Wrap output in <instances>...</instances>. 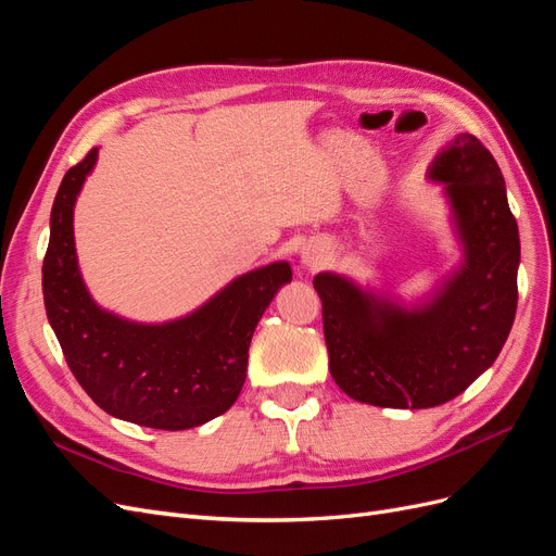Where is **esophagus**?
I'll use <instances>...</instances> for the list:
<instances>
[{
	"instance_id": "esophagus-1",
	"label": "esophagus",
	"mask_w": 556,
	"mask_h": 556,
	"mask_svg": "<svg viewBox=\"0 0 556 556\" xmlns=\"http://www.w3.org/2000/svg\"><path fill=\"white\" fill-rule=\"evenodd\" d=\"M325 260H327L325 248H306L304 252H301V262H304L306 266H317V264H323Z\"/></svg>"
}]
</instances>
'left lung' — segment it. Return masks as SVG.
<instances>
[{
    "mask_svg": "<svg viewBox=\"0 0 556 556\" xmlns=\"http://www.w3.org/2000/svg\"><path fill=\"white\" fill-rule=\"evenodd\" d=\"M429 178L445 185L464 262L425 306L408 311L336 274L313 280L331 378L380 408L459 396L494 364L515 323L519 231L496 160L473 134H457Z\"/></svg>",
    "mask_w": 556,
    "mask_h": 556,
    "instance_id": "obj_1",
    "label": "left lung"
}]
</instances>
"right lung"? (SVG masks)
<instances>
[{"instance_id":"1","label":"right lung","mask_w":556,"mask_h":556,"mask_svg":"<svg viewBox=\"0 0 556 556\" xmlns=\"http://www.w3.org/2000/svg\"><path fill=\"white\" fill-rule=\"evenodd\" d=\"M94 162L97 148L64 174L50 211L48 323L74 378L109 415L164 431L204 425L239 399L252 331L292 280V268L274 262L248 271L194 313L162 325L129 323L99 308L80 278L74 243V204Z\"/></svg>"}]
</instances>
